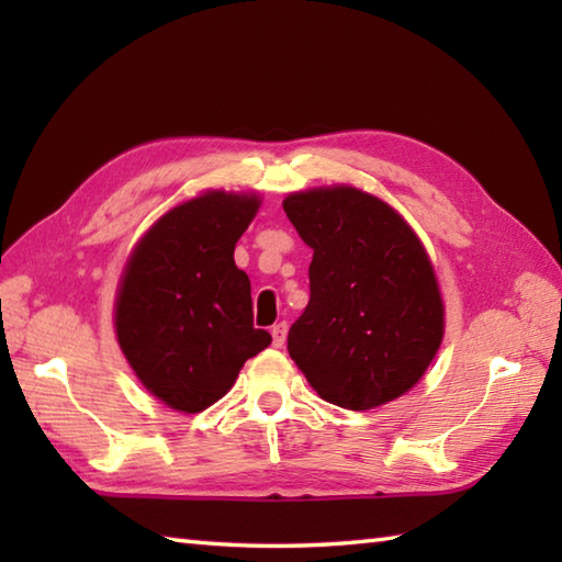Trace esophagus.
I'll list each match as a JSON object with an SVG mask.
<instances>
[{
    "label": "esophagus",
    "mask_w": 562,
    "mask_h": 562,
    "mask_svg": "<svg viewBox=\"0 0 562 562\" xmlns=\"http://www.w3.org/2000/svg\"><path fill=\"white\" fill-rule=\"evenodd\" d=\"M270 333H272V345H274V348H282L284 338H288V324H284V321H282V324H274Z\"/></svg>",
    "instance_id": "34e87169"
}]
</instances>
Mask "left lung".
Listing matches in <instances>:
<instances>
[{"instance_id":"8db88e82","label":"left lung","mask_w":562,"mask_h":562,"mask_svg":"<svg viewBox=\"0 0 562 562\" xmlns=\"http://www.w3.org/2000/svg\"><path fill=\"white\" fill-rule=\"evenodd\" d=\"M314 248L308 304L288 336L290 357L321 398L369 411L411 391L445 336L432 262L401 214L352 186L282 202Z\"/></svg>"}]
</instances>
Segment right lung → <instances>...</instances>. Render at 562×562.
Wrapping results in <instances>:
<instances>
[{"instance_id":"1","label":"right lung","mask_w":562,"mask_h":562,"mask_svg":"<svg viewBox=\"0 0 562 562\" xmlns=\"http://www.w3.org/2000/svg\"><path fill=\"white\" fill-rule=\"evenodd\" d=\"M258 207V195L207 190L166 212L127 260L117 342L145 389L173 411L210 408L272 340L254 328L248 274L234 262Z\"/></svg>"}]
</instances>
